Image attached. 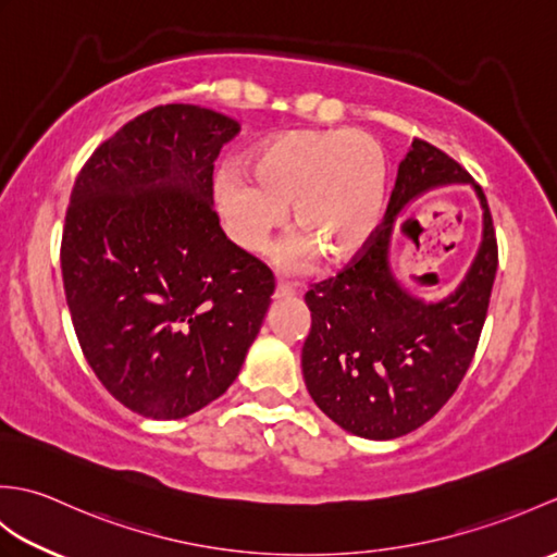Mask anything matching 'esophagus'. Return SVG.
I'll list each match as a JSON object with an SVG mask.
<instances>
[{
  "instance_id": "obj_1",
  "label": "esophagus",
  "mask_w": 557,
  "mask_h": 557,
  "mask_svg": "<svg viewBox=\"0 0 557 557\" xmlns=\"http://www.w3.org/2000/svg\"><path fill=\"white\" fill-rule=\"evenodd\" d=\"M287 297H294V287L285 285V282H277V287H275V299H287Z\"/></svg>"
}]
</instances>
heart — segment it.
<instances>
[{"label": "heart", "instance_id": "obj_1", "mask_svg": "<svg viewBox=\"0 0 557 557\" xmlns=\"http://www.w3.org/2000/svg\"><path fill=\"white\" fill-rule=\"evenodd\" d=\"M253 177L239 168L215 182L220 215L248 253L263 251L287 218L294 227L275 248L282 270H301L323 253L327 263L359 256L381 224L387 170L381 146L357 128L287 132L268 140L251 160Z\"/></svg>", "mask_w": 557, "mask_h": 557}]
</instances>
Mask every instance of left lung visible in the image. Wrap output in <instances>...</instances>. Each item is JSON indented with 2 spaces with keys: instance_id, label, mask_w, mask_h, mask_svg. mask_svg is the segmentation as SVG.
<instances>
[{
  "instance_id": "8db88e82",
  "label": "left lung",
  "mask_w": 557,
  "mask_h": 557,
  "mask_svg": "<svg viewBox=\"0 0 557 557\" xmlns=\"http://www.w3.org/2000/svg\"><path fill=\"white\" fill-rule=\"evenodd\" d=\"M447 183L475 186L484 210L482 246L453 295L423 302L392 275L388 242L410 200ZM495 270L498 242L481 186L441 148L413 138L373 239L345 270L311 285L304 297L311 333L301 349V371L315 405L369 441H393L433 419L474 359Z\"/></svg>"
}]
</instances>
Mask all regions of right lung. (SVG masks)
<instances>
[{
  "label": "right lung",
  "instance_id": "add662e5",
  "mask_svg": "<svg viewBox=\"0 0 557 557\" xmlns=\"http://www.w3.org/2000/svg\"><path fill=\"white\" fill-rule=\"evenodd\" d=\"M239 128L160 104L104 140L71 191V323L98 381L140 417L184 419L227 393L275 292L212 210V170Z\"/></svg>",
  "mask_w": 557,
  "mask_h": 557
}]
</instances>
